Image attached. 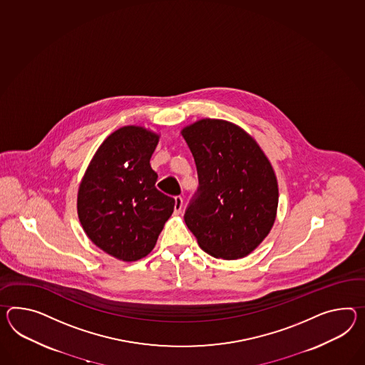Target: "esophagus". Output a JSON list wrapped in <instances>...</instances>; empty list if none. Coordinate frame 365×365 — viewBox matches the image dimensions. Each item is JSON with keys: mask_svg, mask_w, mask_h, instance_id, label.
<instances>
[{"mask_svg": "<svg viewBox=\"0 0 365 365\" xmlns=\"http://www.w3.org/2000/svg\"><path fill=\"white\" fill-rule=\"evenodd\" d=\"M183 207V199L180 196H175V205H174V214L179 215Z\"/></svg>", "mask_w": 365, "mask_h": 365, "instance_id": "esophagus-1", "label": "esophagus"}]
</instances>
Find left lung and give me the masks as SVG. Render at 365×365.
Returning a JSON list of instances; mask_svg holds the SVG:
<instances>
[{
	"mask_svg": "<svg viewBox=\"0 0 365 365\" xmlns=\"http://www.w3.org/2000/svg\"><path fill=\"white\" fill-rule=\"evenodd\" d=\"M182 135L199 179L185 214L188 230L212 257L248 256L276 220L278 185L270 162L245 130L224 120H199Z\"/></svg>",
	"mask_w": 365,
	"mask_h": 365,
	"instance_id": "obj_1",
	"label": "left lung"
}]
</instances>
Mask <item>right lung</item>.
Returning a JSON list of instances; mask_svg holds the SVG:
<instances>
[{"label": "right lung", "mask_w": 365, "mask_h": 365, "mask_svg": "<svg viewBox=\"0 0 365 365\" xmlns=\"http://www.w3.org/2000/svg\"><path fill=\"white\" fill-rule=\"evenodd\" d=\"M160 135L124 126L107 137L78 192V215L91 241L108 255L137 261L150 253L175 200L155 188L151 154Z\"/></svg>", "instance_id": "add662e5"}]
</instances>
